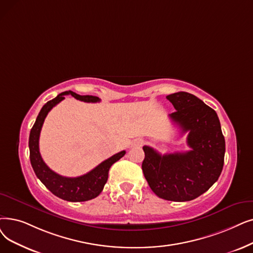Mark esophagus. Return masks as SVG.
Here are the masks:
<instances>
[{
  "instance_id": "esophagus-1",
  "label": "esophagus",
  "mask_w": 253,
  "mask_h": 253,
  "mask_svg": "<svg viewBox=\"0 0 253 253\" xmlns=\"http://www.w3.org/2000/svg\"><path fill=\"white\" fill-rule=\"evenodd\" d=\"M136 144H137V145H141V144H142V141H141V140H138V141L136 142Z\"/></svg>"
}]
</instances>
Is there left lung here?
Instances as JSON below:
<instances>
[{
	"label": "left lung",
	"mask_w": 253,
	"mask_h": 253,
	"mask_svg": "<svg viewBox=\"0 0 253 253\" xmlns=\"http://www.w3.org/2000/svg\"><path fill=\"white\" fill-rule=\"evenodd\" d=\"M167 98L175 108L169 118L182 134L188 132L187 145L191 150L161 155L144 146L141 169L150 188L160 199L188 202L218 180L223 169L225 140L216 112L196 96L178 92Z\"/></svg>",
	"instance_id": "left-lung-1"
}]
</instances>
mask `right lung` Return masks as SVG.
I'll use <instances>...</instances> for the list:
<instances>
[{"label": "right lung", "instance_id": "obj_1", "mask_svg": "<svg viewBox=\"0 0 253 253\" xmlns=\"http://www.w3.org/2000/svg\"><path fill=\"white\" fill-rule=\"evenodd\" d=\"M65 95H71L75 99L84 102H99L100 99L96 96H81L72 91H66L59 94L52 100L46 102L36 119L35 124L33 125L30 138H29V148H30V160L32 168L34 169L37 178L44 184L45 187L56 196L60 199L68 202H85L95 199L101 193L105 183L108 178V170L115 162L122 158L125 155V151H121L114 156L101 162L94 169L85 174L76 178H67L60 175L59 173L51 170L45 162L43 161L40 152H39V136L40 131L43 125V122L49 113L50 109L56 106L59 102L65 99Z\"/></svg>", "mask_w": 253, "mask_h": 253}]
</instances>
